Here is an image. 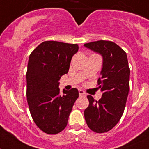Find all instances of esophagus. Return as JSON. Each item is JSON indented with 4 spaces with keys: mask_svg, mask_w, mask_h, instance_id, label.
<instances>
[{
    "mask_svg": "<svg viewBox=\"0 0 149 149\" xmlns=\"http://www.w3.org/2000/svg\"><path fill=\"white\" fill-rule=\"evenodd\" d=\"M79 93L80 96H86V93L82 90H79Z\"/></svg>",
    "mask_w": 149,
    "mask_h": 149,
    "instance_id": "34e87169",
    "label": "esophagus"
}]
</instances>
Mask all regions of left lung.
Instances as JSON below:
<instances>
[{
  "mask_svg": "<svg viewBox=\"0 0 149 149\" xmlns=\"http://www.w3.org/2000/svg\"><path fill=\"white\" fill-rule=\"evenodd\" d=\"M84 46L103 57L101 76L98 80L102 97L98 101L87 95L89 106L84 110L88 127L96 133L109 131L121 118L129 90V73L126 52L115 42L98 40Z\"/></svg>",
  "mask_w": 149,
  "mask_h": 149,
  "instance_id": "left-lung-1",
  "label": "left lung"
}]
</instances>
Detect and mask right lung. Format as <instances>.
I'll return each mask as SVG.
<instances>
[{
    "mask_svg": "<svg viewBox=\"0 0 149 149\" xmlns=\"http://www.w3.org/2000/svg\"><path fill=\"white\" fill-rule=\"evenodd\" d=\"M79 50L77 44L45 41L29 56L26 72V96L33 120L48 134L62 132L75 101L77 89L63 90L59 94V81L68 73L73 56Z\"/></svg>",
    "mask_w": 149,
    "mask_h": 149,
    "instance_id": "1",
    "label": "right lung"
}]
</instances>
